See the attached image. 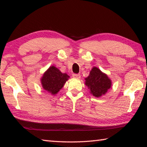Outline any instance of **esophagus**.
Instances as JSON below:
<instances>
[{
	"instance_id": "34e87169",
	"label": "esophagus",
	"mask_w": 147,
	"mask_h": 147,
	"mask_svg": "<svg viewBox=\"0 0 147 147\" xmlns=\"http://www.w3.org/2000/svg\"><path fill=\"white\" fill-rule=\"evenodd\" d=\"M73 76L74 77V78H80V74H73Z\"/></svg>"
}]
</instances>
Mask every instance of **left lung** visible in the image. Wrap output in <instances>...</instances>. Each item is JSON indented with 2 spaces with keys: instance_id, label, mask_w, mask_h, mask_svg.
<instances>
[{
  "instance_id": "8db88e82",
  "label": "left lung",
  "mask_w": 147,
  "mask_h": 147,
  "mask_svg": "<svg viewBox=\"0 0 147 147\" xmlns=\"http://www.w3.org/2000/svg\"><path fill=\"white\" fill-rule=\"evenodd\" d=\"M85 84L90 89V93L95 97L105 94L111 86L110 79L97 67L92 69L89 76L86 78Z\"/></svg>"
}]
</instances>
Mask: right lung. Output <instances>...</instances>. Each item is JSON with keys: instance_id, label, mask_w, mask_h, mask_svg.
Returning <instances> with one entry per match:
<instances>
[{"instance_id": "obj_1", "label": "right lung", "mask_w": 147, "mask_h": 147, "mask_svg": "<svg viewBox=\"0 0 147 147\" xmlns=\"http://www.w3.org/2000/svg\"><path fill=\"white\" fill-rule=\"evenodd\" d=\"M69 76L61 73L58 68L52 66L44 73L41 78V84L44 89L52 94H55L63 88Z\"/></svg>"}]
</instances>
